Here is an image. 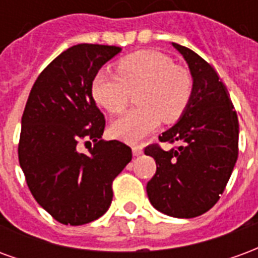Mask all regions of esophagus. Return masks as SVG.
Wrapping results in <instances>:
<instances>
[{
    "label": "esophagus",
    "instance_id": "34e87169",
    "mask_svg": "<svg viewBox=\"0 0 258 258\" xmlns=\"http://www.w3.org/2000/svg\"><path fill=\"white\" fill-rule=\"evenodd\" d=\"M144 153V148L141 145H135L133 146V155L134 156H140V155H142Z\"/></svg>",
    "mask_w": 258,
    "mask_h": 258
}]
</instances>
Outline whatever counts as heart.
<instances>
[{"mask_svg": "<svg viewBox=\"0 0 258 258\" xmlns=\"http://www.w3.org/2000/svg\"><path fill=\"white\" fill-rule=\"evenodd\" d=\"M95 102L109 113L123 112L131 92L140 107L124 113L112 123V134L125 142H140L157 128L160 118L177 121L189 105L194 80L185 68L155 49H142L124 56L116 74L98 72L91 84Z\"/></svg>", "mask_w": 258, "mask_h": 258, "instance_id": "heart-1", "label": "heart"}]
</instances>
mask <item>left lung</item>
I'll return each instance as SVG.
<instances>
[{
    "label": "left lung",
    "mask_w": 258,
    "mask_h": 258,
    "mask_svg": "<svg viewBox=\"0 0 258 258\" xmlns=\"http://www.w3.org/2000/svg\"><path fill=\"white\" fill-rule=\"evenodd\" d=\"M189 66L194 92L184 114L164 131L160 142H179L163 151L145 148L156 162V174L146 185L156 210L177 218L202 216L216 205L238 160L239 121L218 74L192 49L173 42Z\"/></svg>",
    "instance_id": "1"
}]
</instances>
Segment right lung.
<instances>
[{
    "mask_svg": "<svg viewBox=\"0 0 258 258\" xmlns=\"http://www.w3.org/2000/svg\"><path fill=\"white\" fill-rule=\"evenodd\" d=\"M120 47L77 44L53 59L30 91L22 116L18 153L37 203L64 225L102 217L113 199L112 182L131 162V148L103 141L105 117L91 84ZM94 143L88 154L79 144Z\"/></svg>",
    "mask_w": 258,
    "mask_h": 258,
    "instance_id": "right-lung-1",
    "label": "right lung"
}]
</instances>
